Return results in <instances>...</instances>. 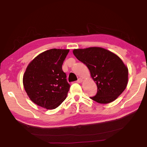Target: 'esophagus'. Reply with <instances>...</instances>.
Segmentation results:
<instances>
[{
	"mask_svg": "<svg viewBox=\"0 0 147 147\" xmlns=\"http://www.w3.org/2000/svg\"><path fill=\"white\" fill-rule=\"evenodd\" d=\"M82 81H83V79H82V78H79L78 79V80H77V82H78V83H81Z\"/></svg>",
	"mask_w": 147,
	"mask_h": 147,
	"instance_id": "esophagus-1",
	"label": "esophagus"
}]
</instances>
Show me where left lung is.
I'll return each mask as SVG.
<instances>
[{
	"instance_id": "obj_1",
	"label": "left lung",
	"mask_w": 147,
	"mask_h": 147,
	"mask_svg": "<svg viewBox=\"0 0 147 147\" xmlns=\"http://www.w3.org/2000/svg\"><path fill=\"white\" fill-rule=\"evenodd\" d=\"M74 55L88 67L97 86V93L90 98L100 104L110 103L126 89L128 70L116 54L100 47L74 49Z\"/></svg>"
}]
</instances>
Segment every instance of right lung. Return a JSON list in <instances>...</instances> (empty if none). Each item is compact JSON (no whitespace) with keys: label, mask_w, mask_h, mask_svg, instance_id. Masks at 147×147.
I'll use <instances>...</instances> for the list:
<instances>
[{"label":"right lung","mask_w":147,"mask_h":147,"mask_svg":"<svg viewBox=\"0 0 147 147\" xmlns=\"http://www.w3.org/2000/svg\"><path fill=\"white\" fill-rule=\"evenodd\" d=\"M69 49H53L39 54L27 67L23 86L30 100L41 107L55 109L66 98L70 85L62 65Z\"/></svg>","instance_id":"right-lung-1"}]
</instances>
